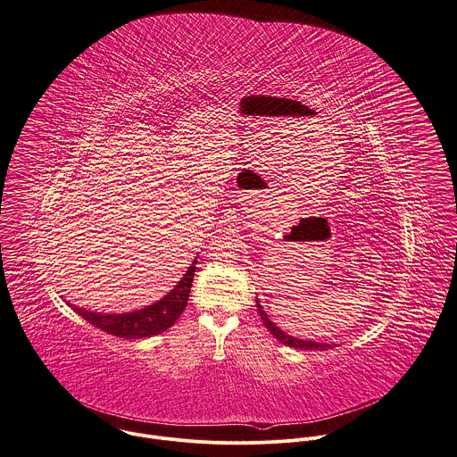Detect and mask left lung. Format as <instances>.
<instances>
[{
  "label": "left lung",
  "instance_id": "8db88e82",
  "mask_svg": "<svg viewBox=\"0 0 457 457\" xmlns=\"http://www.w3.org/2000/svg\"><path fill=\"white\" fill-rule=\"evenodd\" d=\"M256 307H258V312L265 323V327L270 330V334L274 336L275 339L286 346H291V348H296V350H328L332 348V345H327V343H316V341H303V339H296L293 336H287L286 332H282L274 321H270V318L267 316V312L263 311V307L260 305V300L256 298Z\"/></svg>",
  "mask_w": 457,
  "mask_h": 457
}]
</instances>
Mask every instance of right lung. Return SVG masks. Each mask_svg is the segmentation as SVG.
Returning <instances> with one entry per match:
<instances>
[{
    "mask_svg": "<svg viewBox=\"0 0 457 457\" xmlns=\"http://www.w3.org/2000/svg\"><path fill=\"white\" fill-rule=\"evenodd\" d=\"M195 262L188 267V270L183 274L179 284L159 302L134 311V312H121V314H104V312H93L78 305H71L81 318H85L90 325L123 339H143L152 337L155 334H161L175 325V321L180 318V314L187 305L190 286L194 280L195 272Z\"/></svg>",
    "mask_w": 457,
    "mask_h": 457,
    "instance_id": "obj_1",
    "label": "right lung"
}]
</instances>
